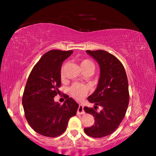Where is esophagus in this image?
Wrapping results in <instances>:
<instances>
[{"mask_svg": "<svg viewBox=\"0 0 156 156\" xmlns=\"http://www.w3.org/2000/svg\"><path fill=\"white\" fill-rule=\"evenodd\" d=\"M84 113L85 112L84 111V107H83L82 104H80L77 109V114H84Z\"/></svg>", "mask_w": 156, "mask_h": 156, "instance_id": "obj_1", "label": "esophagus"}]
</instances>
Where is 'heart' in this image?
I'll return each instance as SVG.
<instances>
[{
	"instance_id": "1",
	"label": "heart",
	"mask_w": 156,
	"mask_h": 156,
	"mask_svg": "<svg viewBox=\"0 0 156 156\" xmlns=\"http://www.w3.org/2000/svg\"><path fill=\"white\" fill-rule=\"evenodd\" d=\"M80 65L82 70L86 69H94V64L91 60L88 59H80ZM61 76H63V68L61 71ZM89 91V87L88 85L82 84V83L76 82L74 83L71 87L69 88V92L74 98L76 99H80L87 95V94Z\"/></svg>"
}]
</instances>
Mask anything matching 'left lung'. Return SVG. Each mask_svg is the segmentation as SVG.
Wrapping results in <instances>:
<instances>
[{"instance_id":"8db88e82","label":"left lung","mask_w":156,"mask_h":156,"mask_svg":"<svg viewBox=\"0 0 156 156\" xmlns=\"http://www.w3.org/2000/svg\"><path fill=\"white\" fill-rule=\"evenodd\" d=\"M87 52L97 61L101 73L97 89L88 97L94 108H84L95 122L84 132L91 137L103 138L114 133L124 118L129 103V83L122 63L114 55L101 50ZM99 106L102 110L98 112Z\"/></svg>"}]
</instances>
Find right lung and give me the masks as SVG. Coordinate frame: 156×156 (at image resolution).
Returning a JSON list of instances; mask_svg holds the SVG:
<instances>
[{
    "label": "right lung",
    "instance_id": "right-lung-1",
    "mask_svg": "<svg viewBox=\"0 0 156 156\" xmlns=\"http://www.w3.org/2000/svg\"><path fill=\"white\" fill-rule=\"evenodd\" d=\"M72 50L48 51L34 66L23 95V106L27 123L34 131L47 137H57L67 129L68 121L75 116L78 104L65 94L62 105L55 102L61 86L62 62Z\"/></svg>",
    "mask_w": 156,
    "mask_h": 156
}]
</instances>
